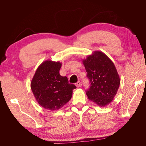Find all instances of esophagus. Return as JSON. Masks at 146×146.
<instances>
[{"label": "esophagus", "instance_id": "1", "mask_svg": "<svg viewBox=\"0 0 146 146\" xmlns=\"http://www.w3.org/2000/svg\"><path fill=\"white\" fill-rule=\"evenodd\" d=\"M76 86L77 87V88H79L80 86V81H78L76 83Z\"/></svg>", "mask_w": 146, "mask_h": 146}]
</instances>
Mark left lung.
Listing matches in <instances>:
<instances>
[{
  "mask_svg": "<svg viewBox=\"0 0 146 146\" xmlns=\"http://www.w3.org/2000/svg\"><path fill=\"white\" fill-rule=\"evenodd\" d=\"M90 82L88 98L100 107L113 101L120 85V78L113 61L100 51H94L82 60Z\"/></svg>",
  "mask_w": 146,
  "mask_h": 146,
  "instance_id": "left-lung-1",
  "label": "left lung"
}]
</instances>
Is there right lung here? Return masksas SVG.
<instances>
[{
    "label": "right lung",
    "instance_id": "right-lung-1",
    "mask_svg": "<svg viewBox=\"0 0 146 146\" xmlns=\"http://www.w3.org/2000/svg\"><path fill=\"white\" fill-rule=\"evenodd\" d=\"M60 61L46 60L38 66L30 86L38 103L44 108L54 111L67 104L76 86L60 74Z\"/></svg>",
    "mask_w": 146,
    "mask_h": 146
}]
</instances>
